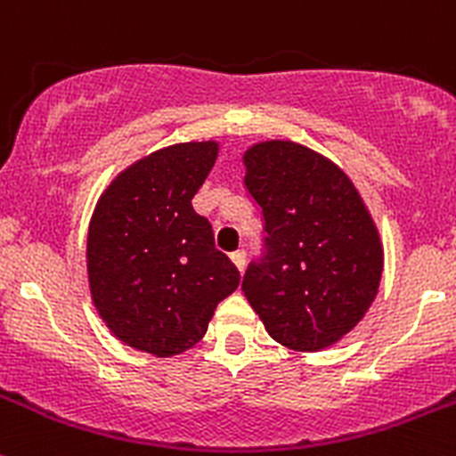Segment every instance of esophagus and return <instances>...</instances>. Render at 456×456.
<instances>
[{
    "mask_svg": "<svg viewBox=\"0 0 456 456\" xmlns=\"http://www.w3.org/2000/svg\"><path fill=\"white\" fill-rule=\"evenodd\" d=\"M245 260H247V254L242 249L233 251V254H232V263L236 265L238 272H242V269H245Z\"/></svg>",
    "mask_w": 456,
    "mask_h": 456,
    "instance_id": "esophagus-1",
    "label": "esophagus"
}]
</instances>
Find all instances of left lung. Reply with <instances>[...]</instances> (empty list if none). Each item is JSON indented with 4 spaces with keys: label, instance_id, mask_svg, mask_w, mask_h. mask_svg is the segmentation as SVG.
I'll use <instances>...</instances> for the list:
<instances>
[{
    "label": "left lung",
    "instance_id": "left-lung-1",
    "mask_svg": "<svg viewBox=\"0 0 456 456\" xmlns=\"http://www.w3.org/2000/svg\"><path fill=\"white\" fill-rule=\"evenodd\" d=\"M245 189L263 214V249L242 291L282 346L316 352L365 316L383 249L359 191L312 149L263 142L245 153Z\"/></svg>",
    "mask_w": 456,
    "mask_h": 456
}]
</instances>
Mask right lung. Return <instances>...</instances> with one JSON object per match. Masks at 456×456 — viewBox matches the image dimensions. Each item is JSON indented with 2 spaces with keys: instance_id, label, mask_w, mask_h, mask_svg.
Wrapping results in <instances>:
<instances>
[{
  "instance_id": "1",
  "label": "right lung",
  "mask_w": 456,
  "mask_h": 456,
  "mask_svg": "<svg viewBox=\"0 0 456 456\" xmlns=\"http://www.w3.org/2000/svg\"><path fill=\"white\" fill-rule=\"evenodd\" d=\"M218 156L216 142L151 153L118 175L88 227V282L110 331L135 350L171 356L205 336L214 309L240 282L191 200Z\"/></svg>"
}]
</instances>
